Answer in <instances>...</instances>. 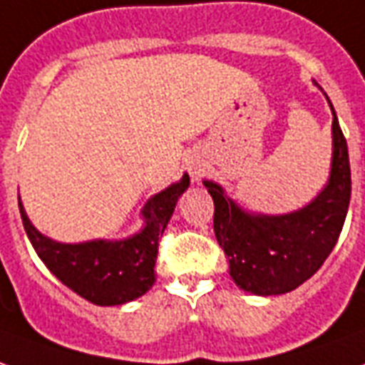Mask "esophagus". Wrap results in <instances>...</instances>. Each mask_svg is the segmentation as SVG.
<instances>
[{
  "instance_id": "obj_1",
  "label": "esophagus",
  "mask_w": 365,
  "mask_h": 365,
  "mask_svg": "<svg viewBox=\"0 0 365 365\" xmlns=\"http://www.w3.org/2000/svg\"><path fill=\"white\" fill-rule=\"evenodd\" d=\"M187 168H190V174L193 175L195 180H199L205 172V164L201 160H191L190 164H187Z\"/></svg>"
}]
</instances>
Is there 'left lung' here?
Wrapping results in <instances>:
<instances>
[{
  "label": "left lung",
  "mask_w": 365,
  "mask_h": 365,
  "mask_svg": "<svg viewBox=\"0 0 365 365\" xmlns=\"http://www.w3.org/2000/svg\"><path fill=\"white\" fill-rule=\"evenodd\" d=\"M331 110V178L325 190L304 209L282 217L247 215L224 197L220 185L205 182L215 201V236L228 259L230 277L245 292L277 296L298 288L319 271L341 236L352 180L346 139L333 104Z\"/></svg>",
  "instance_id": "obj_1"
}]
</instances>
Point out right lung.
Segmentation results:
<instances>
[{
	"mask_svg": "<svg viewBox=\"0 0 365 365\" xmlns=\"http://www.w3.org/2000/svg\"><path fill=\"white\" fill-rule=\"evenodd\" d=\"M190 185V175L155 195L143 209L145 228L120 242L94 240L85 244H58L31 224L23 205L21 218L32 247L44 265L67 288L96 306H121L141 298L156 282L158 242L174 212L178 197Z\"/></svg>",
	"mask_w": 365,
	"mask_h": 365,
	"instance_id": "right-lung-1",
	"label": "right lung"
}]
</instances>
